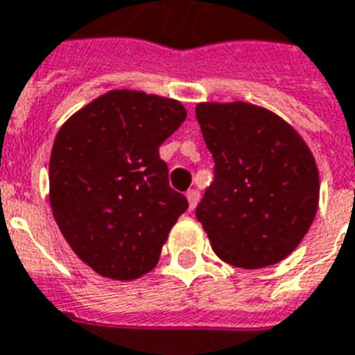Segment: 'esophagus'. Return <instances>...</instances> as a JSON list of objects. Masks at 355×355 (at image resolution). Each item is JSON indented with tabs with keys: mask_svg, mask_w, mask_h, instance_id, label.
<instances>
[{
	"mask_svg": "<svg viewBox=\"0 0 355 355\" xmlns=\"http://www.w3.org/2000/svg\"><path fill=\"white\" fill-rule=\"evenodd\" d=\"M187 200H189V207H191V211L194 207H196L198 200H200V192L196 191V189H191V191L187 192Z\"/></svg>",
	"mask_w": 355,
	"mask_h": 355,
	"instance_id": "obj_1",
	"label": "esophagus"
}]
</instances>
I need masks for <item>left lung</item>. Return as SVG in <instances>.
Returning a JSON list of instances; mask_svg holds the SVG:
<instances>
[{"label":"left lung","instance_id":"1","mask_svg":"<svg viewBox=\"0 0 355 355\" xmlns=\"http://www.w3.org/2000/svg\"><path fill=\"white\" fill-rule=\"evenodd\" d=\"M196 118L215 178L196 207L222 261L261 268L302 243L318 207L311 150L283 118L263 107L200 103Z\"/></svg>","mask_w":355,"mask_h":355}]
</instances>
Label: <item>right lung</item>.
Wrapping results in <instances>:
<instances>
[{
	"label": "right lung",
	"instance_id": "obj_1",
	"mask_svg": "<svg viewBox=\"0 0 355 355\" xmlns=\"http://www.w3.org/2000/svg\"><path fill=\"white\" fill-rule=\"evenodd\" d=\"M187 118L180 101L137 90L96 98L59 129L49 203L66 243L100 276L137 279L157 265L187 198L159 146Z\"/></svg>",
	"mask_w": 355,
	"mask_h": 355
}]
</instances>
